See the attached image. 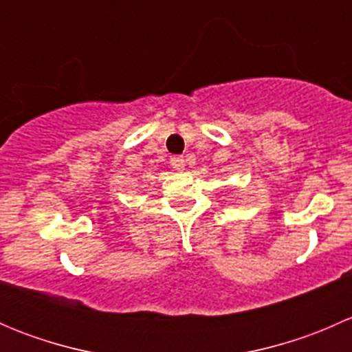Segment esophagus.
<instances>
[{"mask_svg":"<svg viewBox=\"0 0 352 352\" xmlns=\"http://www.w3.org/2000/svg\"><path fill=\"white\" fill-rule=\"evenodd\" d=\"M170 165H172V168L177 170V172H182L184 166H186V160H184L182 156H172V158H170Z\"/></svg>","mask_w":352,"mask_h":352,"instance_id":"34e87169","label":"esophagus"}]
</instances>
